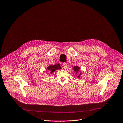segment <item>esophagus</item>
I'll list each match as a JSON object with an SVG mask.
<instances>
[{
  "label": "esophagus",
  "mask_w": 123,
  "mask_h": 123,
  "mask_svg": "<svg viewBox=\"0 0 123 123\" xmlns=\"http://www.w3.org/2000/svg\"><path fill=\"white\" fill-rule=\"evenodd\" d=\"M62 66H63V68L64 69H66L67 65V64H66V63H63Z\"/></svg>",
  "instance_id": "obj_1"
}]
</instances>
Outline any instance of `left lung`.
Returning a JSON list of instances; mask_svg holds the SVG:
<instances>
[{"instance_id":"obj_1","label":"left lung","mask_w":123,"mask_h":123,"mask_svg":"<svg viewBox=\"0 0 123 123\" xmlns=\"http://www.w3.org/2000/svg\"><path fill=\"white\" fill-rule=\"evenodd\" d=\"M80 69V67H78V66H74V67H73V69L74 70V72L76 73V75H77L78 78H80V76L81 75V72H79V74L78 73V72L79 71Z\"/></svg>"}]
</instances>
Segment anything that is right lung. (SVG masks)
I'll return each mask as SVG.
<instances>
[{
  "instance_id": "1",
  "label": "right lung",
  "mask_w": 123,
  "mask_h": 123,
  "mask_svg": "<svg viewBox=\"0 0 123 123\" xmlns=\"http://www.w3.org/2000/svg\"><path fill=\"white\" fill-rule=\"evenodd\" d=\"M61 69L60 65L59 64H56L55 65H51L48 66L47 68V71L48 70L49 71L51 74H52L56 70H59V69Z\"/></svg>"
}]
</instances>
